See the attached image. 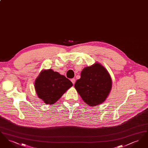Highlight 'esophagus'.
Instances as JSON below:
<instances>
[{"instance_id":"esophagus-1","label":"esophagus","mask_w":148,"mask_h":148,"mask_svg":"<svg viewBox=\"0 0 148 148\" xmlns=\"http://www.w3.org/2000/svg\"><path fill=\"white\" fill-rule=\"evenodd\" d=\"M71 82H72L73 84L74 85L75 82V79H71Z\"/></svg>"}]
</instances>
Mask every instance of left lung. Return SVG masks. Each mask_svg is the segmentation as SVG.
<instances>
[{"label":"left lung","mask_w":148,"mask_h":148,"mask_svg":"<svg viewBox=\"0 0 148 148\" xmlns=\"http://www.w3.org/2000/svg\"><path fill=\"white\" fill-rule=\"evenodd\" d=\"M74 87L88 106H95L105 101L112 88V79L101 64H94L82 71Z\"/></svg>","instance_id":"8db88e82"}]
</instances>
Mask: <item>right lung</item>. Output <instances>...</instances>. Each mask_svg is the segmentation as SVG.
I'll return each instance as SVG.
<instances>
[{
  "instance_id": "obj_1",
  "label": "right lung",
  "mask_w": 148,
  "mask_h": 148,
  "mask_svg": "<svg viewBox=\"0 0 148 148\" xmlns=\"http://www.w3.org/2000/svg\"><path fill=\"white\" fill-rule=\"evenodd\" d=\"M73 85L71 80L51 69L42 71L35 82V89L44 103L53 104Z\"/></svg>"
}]
</instances>
